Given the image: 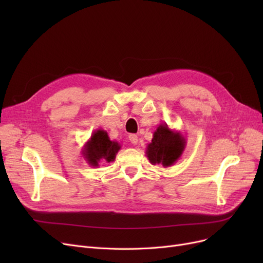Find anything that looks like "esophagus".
I'll return each mask as SVG.
<instances>
[{"label": "esophagus", "instance_id": "obj_1", "mask_svg": "<svg viewBox=\"0 0 263 263\" xmlns=\"http://www.w3.org/2000/svg\"><path fill=\"white\" fill-rule=\"evenodd\" d=\"M128 138H129V140H130V142H132L133 145H137L138 144V136H137V135L130 134L129 136H128Z\"/></svg>", "mask_w": 263, "mask_h": 263}]
</instances>
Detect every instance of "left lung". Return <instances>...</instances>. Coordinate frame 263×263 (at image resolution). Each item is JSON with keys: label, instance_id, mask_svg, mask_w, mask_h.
Instances as JSON below:
<instances>
[{"label": "left lung", "instance_id": "8db88e82", "mask_svg": "<svg viewBox=\"0 0 263 263\" xmlns=\"http://www.w3.org/2000/svg\"><path fill=\"white\" fill-rule=\"evenodd\" d=\"M185 146L186 139L182 133L163 123L154 132L153 139L146 148V156L151 164H162L168 168L181 158Z\"/></svg>", "mask_w": 263, "mask_h": 263}]
</instances>
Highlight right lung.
<instances>
[{"mask_svg":"<svg viewBox=\"0 0 263 263\" xmlns=\"http://www.w3.org/2000/svg\"><path fill=\"white\" fill-rule=\"evenodd\" d=\"M121 144L110 140L106 130L97 129L91 135L82 148L84 160L92 166H99L101 161L113 162L116 155L121 150Z\"/></svg>","mask_w":263,"mask_h":263,"instance_id":"add662e5","label":"right lung"}]
</instances>
